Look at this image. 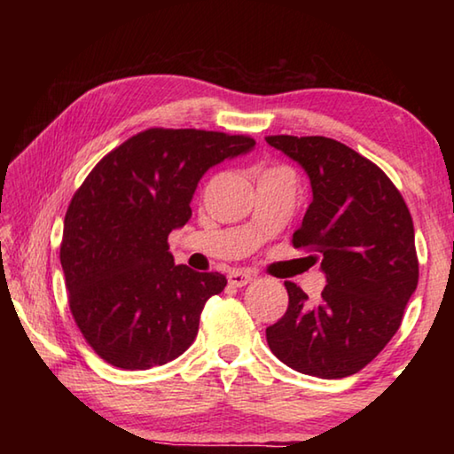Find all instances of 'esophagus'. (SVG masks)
Returning a JSON list of instances; mask_svg holds the SVG:
<instances>
[{
    "label": "esophagus",
    "instance_id": "1",
    "mask_svg": "<svg viewBox=\"0 0 454 454\" xmlns=\"http://www.w3.org/2000/svg\"><path fill=\"white\" fill-rule=\"evenodd\" d=\"M228 282L232 284V286H236V288H242L248 282H252V274L242 272V270H232V272L228 274Z\"/></svg>",
    "mask_w": 454,
    "mask_h": 454
}]
</instances>
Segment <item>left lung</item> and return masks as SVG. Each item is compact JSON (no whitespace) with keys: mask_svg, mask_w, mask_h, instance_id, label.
Instances as JSON below:
<instances>
[{"mask_svg":"<svg viewBox=\"0 0 454 454\" xmlns=\"http://www.w3.org/2000/svg\"><path fill=\"white\" fill-rule=\"evenodd\" d=\"M310 178L312 202L292 246L320 260L326 286L314 304L284 282L288 309L266 328L284 364L318 379H344L396 334L417 290L414 226L393 180L371 160L325 136H266Z\"/></svg>","mask_w":454,"mask_h":454,"instance_id":"obj_1","label":"left lung"}]
</instances>
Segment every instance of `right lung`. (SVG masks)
<instances>
[{
	"instance_id": "add662e5",
	"label": "right lung",
	"mask_w": 454,
	"mask_h": 454,
	"mask_svg": "<svg viewBox=\"0 0 454 454\" xmlns=\"http://www.w3.org/2000/svg\"><path fill=\"white\" fill-rule=\"evenodd\" d=\"M254 137L148 128L99 160L67 206L59 260L82 336L107 364L148 371L180 356L220 272L176 266L168 234L192 216L200 178Z\"/></svg>"
}]
</instances>
